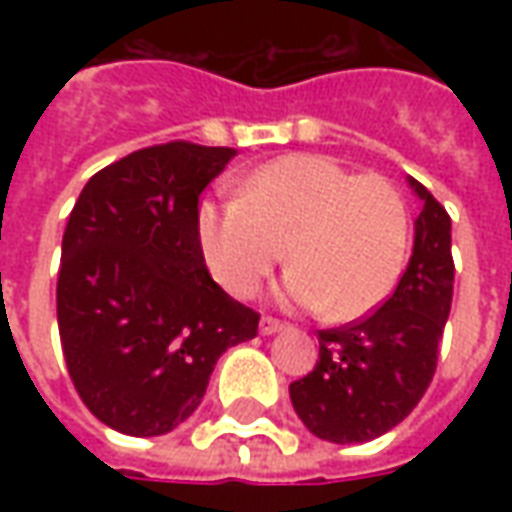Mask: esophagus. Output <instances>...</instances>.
<instances>
[{"label": "esophagus", "mask_w": 512, "mask_h": 512, "mask_svg": "<svg viewBox=\"0 0 512 512\" xmlns=\"http://www.w3.org/2000/svg\"><path fill=\"white\" fill-rule=\"evenodd\" d=\"M279 329H285V323L277 321V318H271V315L260 318V334H277Z\"/></svg>", "instance_id": "esophagus-1"}]
</instances>
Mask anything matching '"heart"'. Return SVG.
Listing matches in <instances>:
<instances>
[{"mask_svg": "<svg viewBox=\"0 0 512 512\" xmlns=\"http://www.w3.org/2000/svg\"><path fill=\"white\" fill-rule=\"evenodd\" d=\"M197 230L205 263L233 296H252L288 246V299L329 321L376 310L408 252V211L395 183L312 153L257 167L241 197L202 205Z\"/></svg>", "mask_w": 512, "mask_h": 512, "instance_id": "1", "label": "heart"}]
</instances>
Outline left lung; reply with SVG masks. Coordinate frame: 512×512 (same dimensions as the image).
<instances>
[{
  "instance_id": "obj_1",
  "label": "left lung",
  "mask_w": 512,
  "mask_h": 512,
  "mask_svg": "<svg viewBox=\"0 0 512 512\" xmlns=\"http://www.w3.org/2000/svg\"><path fill=\"white\" fill-rule=\"evenodd\" d=\"M422 200L414 252L395 293L365 318L318 332V362L290 384L299 419L318 439L362 444L414 411L433 381L450 318L452 224L433 194L408 178Z\"/></svg>"
}]
</instances>
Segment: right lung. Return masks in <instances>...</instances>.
Returning <instances> with one entry per match:
<instances>
[{
    "mask_svg": "<svg viewBox=\"0 0 512 512\" xmlns=\"http://www.w3.org/2000/svg\"><path fill=\"white\" fill-rule=\"evenodd\" d=\"M233 147L167 142L87 180L62 235L57 323L82 403L128 436L194 414L216 359L257 334L205 266L200 194Z\"/></svg>",
    "mask_w": 512,
    "mask_h": 512,
    "instance_id": "obj_1",
    "label": "right lung"
}]
</instances>
